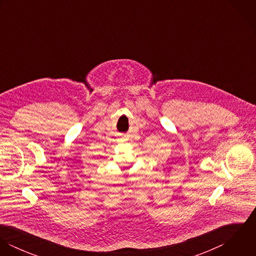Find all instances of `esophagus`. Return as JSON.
Here are the masks:
<instances>
[{
  "label": "esophagus",
  "mask_w": 256,
  "mask_h": 256,
  "mask_svg": "<svg viewBox=\"0 0 256 256\" xmlns=\"http://www.w3.org/2000/svg\"><path fill=\"white\" fill-rule=\"evenodd\" d=\"M124 141H125V140H124Z\"/></svg>",
  "instance_id": "obj_1"
}]
</instances>
